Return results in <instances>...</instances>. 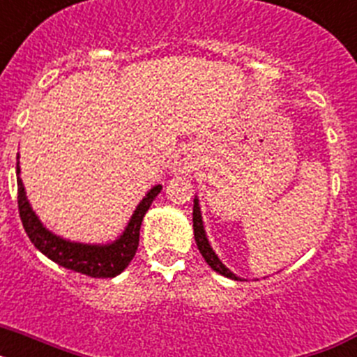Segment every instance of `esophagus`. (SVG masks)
I'll use <instances>...</instances> for the list:
<instances>
[{
  "mask_svg": "<svg viewBox=\"0 0 357 357\" xmlns=\"http://www.w3.org/2000/svg\"><path fill=\"white\" fill-rule=\"evenodd\" d=\"M197 168V157L191 148H182L173 155L172 172L176 175H188Z\"/></svg>",
  "mask_w": 357,
  "mask_h": 357,
  "instance_id": "obj_1",
  "label": "esophagus"
}]
</instances>
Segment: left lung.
<instances>
[{"label": "left lung", "instance_id": "obj_1", "mask_svg": "<svg viewBox=\"0 0 357 357\" xmlns=\"http://www.w3.org/2000/svg\"><path fill=\"white\" fill-rule=\"evenodd\" d=\"M193 230H195V241H197L198 250H200L202 257L206 259V263L213 268L214 272L222 273V275L229 277V279L241 280L239 277H236L234 273L230 272L229 268H227L222 261L218 259V255L214 254V250L211 248L209 241H207L206 230H204V222H202V213H200V206H198V198H195V206H193Z\"/></svg>", "mask_w": 357, "mask_h": 357}]
</instances>
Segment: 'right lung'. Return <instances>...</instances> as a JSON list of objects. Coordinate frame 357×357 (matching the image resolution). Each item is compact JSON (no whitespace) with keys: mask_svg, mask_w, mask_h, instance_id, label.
<instances>
[{"mask_svg":"<svg viewBox=\"0 0 357 357\" xmlns=\"http://www.w3.org/2000/svg\"><path fill=\"white\" fill-rule=\"evenodd\" d=\"M15 173H17L19 216H21V222H23L30 241L36 245L37 250L43 252L46 257L55 261L56 264L73 270V272L96 277V279L119 275L128 266V263L134 259L135 250L139 247L141 222H143L146 211L150 209L151 202L155 200V197L162 189V185H153L148 191L146 197L139 202V206L135 207L127 229L123 230V234L116 241L107 243V245H85V243H75L61 238V236H55L40 223L37 214L30 207V202L24 193L23 181L19 178V173H21L19 155Z\"/></svg>","mask_w":357,"mask_h":357,"instance_id":"obj_1","label":"right lung"}]
</instances>
